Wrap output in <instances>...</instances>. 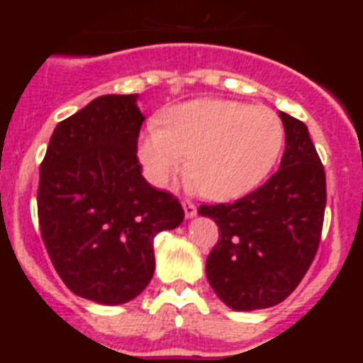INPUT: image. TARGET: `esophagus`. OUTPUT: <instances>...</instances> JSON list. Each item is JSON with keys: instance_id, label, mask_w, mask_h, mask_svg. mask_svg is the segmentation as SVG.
<instances>
[{"instance_id": "esophagus-1", "label": "esophagus", "mask_w": 363, "mask_h": 363, "mask_svg": "<svg viewBox=\"0 0 363 363\" xmlns=\"http://www.w3.org/2000/svg\"><path fill=\"white\" fill-rule=\"evenodd\" d=\"M184 211H185V216L187 218L196 216V205L192 203L191 200H184Z\"/></svg>"}]
</instances>
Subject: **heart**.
Instances as JSON below:
<instances>
[{"label":"heart","instance_id":"obj_1","mask_svg":"<svg viewBox=\"0 0 363 363\" xmlns=\"http://www.w3.org/2000/svg\"><path fill=\"white\" fill-rule=\"evenodd\" d=\"M284 147V125L267 107L229 99H194L150 121L138 160L156 187L185 171L201 196L230 200L262 182Z\"/></svg>","mask_w":363,"mask_h":363}]
</instances>
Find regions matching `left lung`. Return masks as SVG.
Instances as JSON below:
<instances>
[{"label": "left lung", "instance_id": "obj_1", "mask_svg": "<svg viewBox=\"0 0 363 363\" xmlns=\"http://www.w3.org/2000/svg\"><path fill=\"white\" fill-rule=\"evenodd\" d=\"M285 150L264 185L230 203L200 205L218 225L207 280L236 311L265 309L289 296L313 264L322 240L325 171L303 121L280 112Z\"/></svg>", "mask_w": 363, "mask_h": 363}]
</instances>
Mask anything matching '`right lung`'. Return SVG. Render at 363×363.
<instances>
[{
  "label": "right lung",
  "mask_w": 363,
  "mask_h": 363,
  "mask_svg": "<svg viewBox=\"0 0 363 363\" xmlns=\"http://www.w3.org/2000/svg\"><path fill=\"white\" fill-rule=\"evenodd\" d=\"M138 94H107L60 121L40 165L38 220L63 284L118 306L154 274V236L184 221L174 194L142 176Z\"/></svg>",
  "instance_id": "add662e5"
}]
</instances>
